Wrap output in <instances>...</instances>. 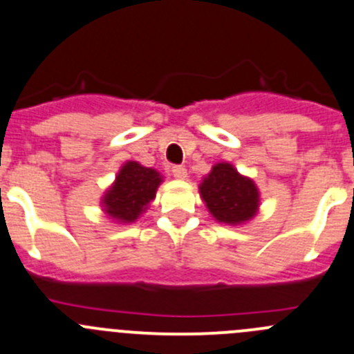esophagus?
I'll list each match as a JSON object with an SVG mask.
<instances>
[{"label":"esophagus","mask_w":354,"mask_h":354,"mask_svg":"<svg viewBox=\"0 0 354 354\" xmlns=\"http://www.w3.org/2000/svg\"><path fill=\"white\" fill-rule=\"evenodd\" d=\"M173 176L176 178V180H187L188 173H187V169H185L183 166H174L173 167Z\"/></svg>","instance_id":"esophagus-1"}]
</instances>
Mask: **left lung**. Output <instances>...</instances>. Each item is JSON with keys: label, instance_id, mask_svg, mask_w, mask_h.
<instances>
[{"label": "left lung", "instance_id": "1", "mask_svg": "<svg viewBox=\"0 0 354 354\" xmlns=\"http://www.w3.org/2000/svg\"><path fill=\"white\" fill-rule=\"evenodd\" d=\"M198 194L212 218L230 226L249 223L261 205L259 188L252 178L240 174L230 162L214 164L202 178Z\"/></svg>", "mask_w": 354, "mask_h": 354}]
</instances>
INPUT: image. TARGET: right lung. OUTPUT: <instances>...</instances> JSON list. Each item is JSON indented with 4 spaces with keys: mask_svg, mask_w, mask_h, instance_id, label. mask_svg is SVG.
I'll list each match as a JSON object with an SVG mask.
<instances>
[{
    "mask_svg": "<svg viewBox=\"0 0 354 354\" xmlns=\"http://www.w3.org/2000/svg\"><path fill=\"white\" fill-rule=\"evenodd\" d=\"M162 181V174L157 169L128 160L115 174L114 183L104 192L102 211L119 225L135 223L149 209Z\"/></svg>",
    "mask_w": 354,
    "mask_h": 354,
    "instance_id": "add662e5",
    "label": "right lung"
}]
</instances>
